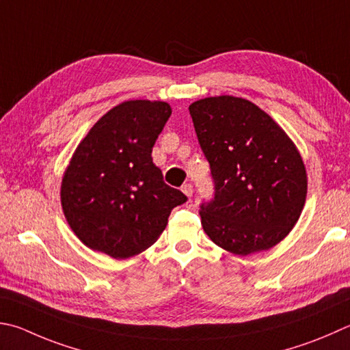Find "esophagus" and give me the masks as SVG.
Wrapping results in <instances>:
<instances>
[{
    "instance_id": "obj_1",
    "label": "esophagus",
    "mask_w": 350,
    "mask_h": 350,
    "mask_svg": "<svg viewBox=\"0 0 350 350\" xmlns=\"http://www.w3.org/2000/svg\"><path fill=\"white\" fill-rule=\"evenodd\" d=\"M182 191H183V194H185V196L188 197V199H189V197H191L193 193H194V188H193L191 183H185V185L182 187Z\"/></svg>"
}]
</instances>
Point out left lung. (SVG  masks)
I'll list each match as a JSON object with an SVG mask.
<instances>
[{
    "mask_svg": "<svg viewBox=\"0 0 350 350\" xmlns=\"http://www.w3.org/2000/svg\"><path fill=\"white\" fill-rule=\"evenodd\" d=\"M189 114L214 180V197L199 211L203 231L237 256L275 246L297 224L308 193L294 142L241 98L196 100Z\"/></svg>",
    "mask_w": 350,
    "mask_h": 350,
    "instance_id": "obj_1",
    "label": "left lung"
}]
</instances>
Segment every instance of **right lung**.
Masks as SVG:
<instances>
[{"mask_svg": "<svg viewBox=\"0 0 350 350\" xmlns=\"http://www.w3.org/2000/svg\"><path fill=\"white\" fill-rule=\"evenodd\" d=\"M171 107L125 100L105 113L82 139L61 183L62 211L85 246L129 258L163 232L171 209L187 196L163 182L153 147Z\"/></svg>", "mask_w": 350, "mask_h": 350, "instance_id": "add662e5", "label": "right lung"}]
</instances>
